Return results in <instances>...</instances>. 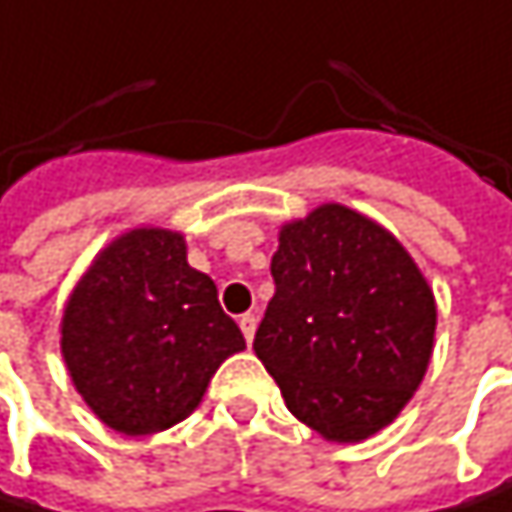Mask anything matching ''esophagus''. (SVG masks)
<instances>
[{
	"label": "esophagus",
	"instance_id": "obj_1",
	"mask_svg": "<svg viewBox=\"0 0 512 512\" xmlns=\"http://www.w3.org/2000/svg\"><path fill=\"white\" fill-rule=\"evenodd\" d=\"M256 322H259V319H256L253 313H244V316L238 319V325H241V334H244V340H247V343H253V334H256Z\"/></svg>",
	"mask_w": 512,
	"mask_h": 512
}]
</instances>
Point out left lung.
I'll return each mask as SVG.
<instances>
[{
	"label": "left lung",
	"instance_id": "left-lung-1",
	"mask_svg": "<svg viewBox=\"0 0 512 512\" xmlns=\"http://www.w3.org/2000/svg\"><path fill=\"white\" fill-rule=\"evenodd\" d=\"M274 298L253 349L289 411L331 441H361L411 399L432 355L435 301L379 223L322 205L280 232Z\"/></svg>",
	"mask_w": 512,
	"mask_h": 512
}]
</instances>
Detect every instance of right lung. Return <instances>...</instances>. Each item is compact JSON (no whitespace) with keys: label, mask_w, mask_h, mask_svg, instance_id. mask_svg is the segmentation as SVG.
<instances>
[{"label":"right lung","mask_w":512,"mask_h":512,"mask_svg":"<svg viewBox=\"0 0 512 512\" xmlns=\"http://www.w3.org/2000/svg\"><path fill=\"white\" fill-rule=\"evenodd\" d=\"M244 349L208 274L187 265L184 238L133 229L74 289L62 355L89 408L116 432L148 435L184 420L214 370Z\"/></svg>","instance_id":"obj_1"}]
</instances>
